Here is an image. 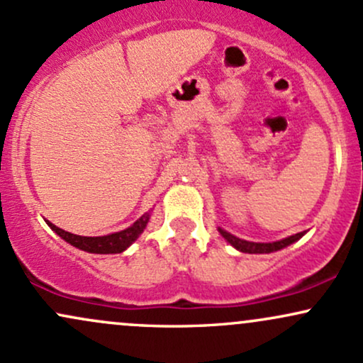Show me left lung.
<instances>
[{
    "label": "left lung",
    "mask_w": 363,
    "mask_h": 363,
    "mask_svg": "<svg viewBox=\"0 0 363 363\" xmlns=\"http://www.w3.org/2000/svg\"><path fill=\"white\" fill-rule=\"evenodd\" d=\"M218 232L225 237V239L228 240V242L234 245L235 249H239V251H242V252H249V254H264V252L280 251V249L286 247V245L295 242V240H298L303 235V232H298V234L286 237V239H283V240H277V242L264 244V242H247V240H242V239H239V237L228 234V232L222 230V228H218Z\"/></svg>",
    "instance_id": "8db88e82"
}]
</instances>
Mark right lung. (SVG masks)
<instances>
[{
    "instance_id": "obj_1",
    "label": "right lung",
    "mask_w": 363,
    "mask_h": 363,
    "mask_svg": "<svg viewBox=\"0 0 363 363\" xmlns=\"http://www.w3.org/2000/svg\"><path fill=\"white\" fill-rule=\"evenodd\" d=\"M148 218H150V213H145L141 218L136 220L131 227L126 228V230H121V232H116V234L104 235V237L74 235V234H69V232L62 230L60 227H56V225L49 222V220H45V222H48L49 227H51L57 235L62 237L66 242L74 245V247L82 249V251L95 252V254H116V252H123L124 249H128L129 245L138 239L141 232H143L145 227H147Z\"/></svg>"
}]
</instances>
